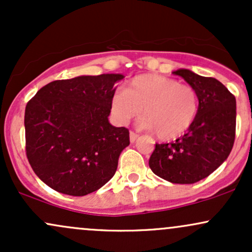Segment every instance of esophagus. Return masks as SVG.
I'll return each instance as SVG.
<instances>
[{
    "label": "esophagus",
    "instance_id": "34e87169",
    "mask_svg": "<svg viewBox=\"0 0 252 252\" xmlns=\"http://www.w3.org/2000/svg\"><path fill=\"white\" fill-rule=\"evenodd\" d=\"M138 138V135L136 134V132H134V131H130V142L131 143H134L136 140H137Z\"/></svg>",
    "mask_w": 252,
    "mask_h": 252
}]
</instances>
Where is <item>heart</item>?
<instances>
[{"label": "heart", "instance_id": "obj_1", "mask_svg": "<svg viewBox=\"0 0 252 252\" xmlns=\"http://www.w3.org/2000/svg\"><path fill=\"white\" fill-rule=\"evenodd\" d=\"M198 108V94L192 86L158 74L134 78L111 100L112 114L122 123L142 110V126L162 141L184 135L194 123Z\"/></svg>", "mask_w": 252, "mask_h": 252}]
</instances>
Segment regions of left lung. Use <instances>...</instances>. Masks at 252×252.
Masks as SVG:
<instances>
[{
    "label": "left lung",
    "mask_w": 252,
    "mask_h": 252,
    "mask_svg": "<svg viewBox=\"0 0 252 252\" xmlns=\"http://www.w3.org/2000/svg\"><path fill=\"white\" fill-rule=\"evenodd\" d=\"M198 94L194 123L175 142L155 144L149 158L153 173L173 184H194L207 178L232 150L236 135V98L216 78L189 70L173 72Z\"/></svg>",
    "instance_id": "1"
}]
</instances>
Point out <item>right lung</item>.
I'll return each instance as SVG.
<instances>
[{"label": "right lung", "mask_w": 252, "mask_h": 252, "mask_svg": "<svg viewBox=\"0 0 252 252\" xmlns=\"http://www.w3.org/2000/svg\"><path fill=\"white\" fill-rule=\"evenodd\" d=\"M123 74L80 76L45 85L26 105V154L34 173L63 194L83 196L115 175L129 130L109 123Z\"/></svg>", "instance_id": "1"}]
</instances>
